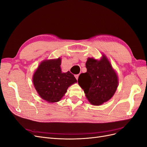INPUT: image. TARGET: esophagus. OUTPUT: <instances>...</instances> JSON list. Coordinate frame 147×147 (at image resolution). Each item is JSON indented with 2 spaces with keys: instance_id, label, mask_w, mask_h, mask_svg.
<instances>
[{
  "instance_id": "obj_1",
  "label": "esophagus",
  "mask_w": 147,
  "mask_h": 147,
  "mask_svg": "<svg viewBox=\"0 0 147 147\" xmlns=\"http://www.w3.org/2000/svg\"><path fill=\"white\" fill-rule=\"evenodd\" d=\"M74 76H75V78H76V79L78 80V78H79V74H76V75H75Z\"/></svg>"
}]
</instances>
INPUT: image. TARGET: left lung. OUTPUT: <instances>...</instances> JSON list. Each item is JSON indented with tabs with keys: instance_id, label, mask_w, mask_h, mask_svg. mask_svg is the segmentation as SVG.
<instances>
[{
	"instance_id": "1",
	"label": "left lung",
	"mask_w": 147,
	"mask_h": 147,
	"mask_svg": "<svg viewBox=\"0 0 147 147\" xmlns=\"http://www.w3.org/2000/svg\"><path fill=\"white\" fill-rule=\"evenodd\" d=\"M87 71L80 74L78 83L88 100L95 106L110 100L118 87V77L110 62L104 56L100 61L88 58Z\"/></svg>"
}]
</instances>
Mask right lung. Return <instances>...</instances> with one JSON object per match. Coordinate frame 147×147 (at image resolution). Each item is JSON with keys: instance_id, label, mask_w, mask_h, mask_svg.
<instances>
[{"instance_id": "add662e5", "label": "right lung", "mask_w": 147, "mask_h": 147, "mask_svg": "<svg viewBox=\"0 0 147 147\" xmlns=\"http://www.w3.org/2000/svg\"><path fill=\"white\" fill-rule=\"evenodd\" d=\"M60 58L42 62L33 76L37 92L44 100L54 103L61 100L69 86L77 80L69 71L62 73Z\"/></svg>"}]
</instances>
